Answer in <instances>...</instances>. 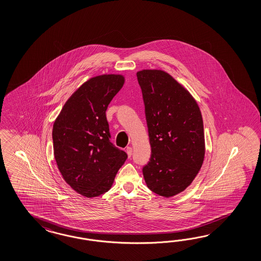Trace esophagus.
Returning a JSON list of instances; mask_svg holds the SVG:
<instances>
[{
  "label": "esophagus",
  "mask_w": 261,
  "mask_h": 261,
  "mask_svg": "<svg viewBox=\"0 0 261 261\" xmlns=\"http://www.w3.org/2000/svg\"><path fill=\"white\" fill-rule=\"evenodd\" d=\"M125 151H126L127 155H128V158H130V156L132 155V148H131V147H126V149H125Z\"/></svg>",
  "instance_id": "obj_1"
}]
</instances>
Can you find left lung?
Segmentation results:
<instances>
[{
    "label": "left lung",
    "instance_id": "1",
    "mask_svg": "<svg viewBox=\"0 0 261 261\" xmlns=\"http://www.w3.org/2000/svg\"><path fill=\"white\" fill-rule=\"evenodd\" d=\"M145 106L151 145L142 168L150 190L164 197L185 190L201 168L205 155L203 120L196 99L165 71L137 73Z\"/></svg>",
    "mask_w": 261,
    "mask_h": 261
}]
</instances>
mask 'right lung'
Here are the masks:
<instances>
[{
  "mask_svg": "<svg viewBox=\"0 0 261 261\" xmlns=\"http://www.w3.org/2000/svg\"><path fill=\"white\" fill-rule=\"evenodd\" d=\"M124 77L105 74L89 79L64 103L53 124L58 168L66 184L86 197L110 190L127 154L110 142L106 111Z\"/></svg>",
  "mask_w": 261,
  "mask_h": 261,
  "instance_id": "add662e5",
  "label": "right lung"
}]
</instances>
